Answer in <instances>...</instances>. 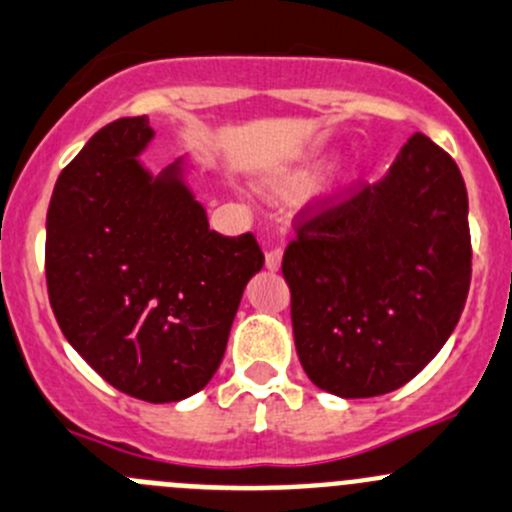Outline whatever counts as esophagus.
I'll list each match as a JSON object with an SVG mask.
<instances>
[{
  "mask_svg": "<svg viewBox=\"0 0 512 512\" xmlns=\"http://www.w3.org/2000/svg\"><path fill=\"white\" fill-rule=\"evenodd\" d=\"M281 261H284V248H271V251H266V269L279 271Z\"/></svg>",
  "mask_w": 512,
  "mask_h": 512,
  "instance_id": "obj_1",
  "label": "esophagus"
}]
</instances>
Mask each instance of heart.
I'll return each instance as SVG.
<instances>
[{"mask_svg":"<svg viewBox=\"0 0 512 512\" xmlns=\"http://www.w3.org/2000/svg\"><path fill=\"white\" fill-rule=\"evenodd\" d=\"M319 173H321L319 160H314V163H301V165H294V168L279 170V173L269 180V186L276 196L294 198V196H301L304 191H309V188L314 186V180L319 178ZM357 175H359L357 168L342 170V173L332 180L334 196H337V193H342L344 188L352 186L354 180H357Z\"/></svg>","mask_w":512,"mask_h":512,"instance_id":"obj_1","label":"heart"}]
</instances>
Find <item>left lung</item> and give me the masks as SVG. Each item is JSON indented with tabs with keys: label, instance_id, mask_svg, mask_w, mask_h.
Listing matches in <instances>:
<instances>
[{
	"label": "left lung",
	"instance_id": "obj_1",
	"mask_svg": "<svg viewBox=\"0 0 512 512\" xmlns=\"http://www.w3.org/2000/svg\"><path fill=\"white\" fill-rule=\"evenodd\" d=\"M296 233L281 271L311 382L362 399L417 377L455 332L470 289L467 191L455 160L415 133L382 183Z\"/></svg>",
	"mask_w": 512,
	"mask_h": 512
}]
</instances>
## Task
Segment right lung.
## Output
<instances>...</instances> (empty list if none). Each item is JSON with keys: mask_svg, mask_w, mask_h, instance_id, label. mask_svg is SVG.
<instances>
[{"mask_svg": "<svg viewBox=\"0 0 512 512\" xmlns=\"http://www.w3.org/2000/svg\"><path fill=\"white\" fill-rule=\"evenodd\" d=\"M155 130L123 118L60 173L47 211V291L77 354L153 405L201 392L221 364L246 284L264 266L251 233L211 231L191 155L153 173Z\"/></svg>", "mask_w": 512, "mask_h": 512, "instance_id": "obj_1", "label": "right lung"}]
</instances>
